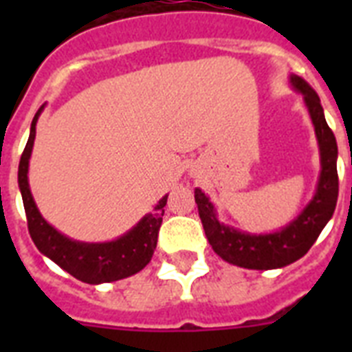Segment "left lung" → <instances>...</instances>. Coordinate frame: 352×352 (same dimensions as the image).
<instances>
[{
    "instance_id": "1",
    "label": "left lung",
    "mask_w": 352,
    "mask_h": 352,
    "mask_svg": "<svg viewBox=\"0 0 352 352\" xmlns=\"http://www.w3.org/2000/svg\"><path fill=\"white\" fill-rule=\"evenodd\" d=\"M290 85L303 96L307 111L311 115L318 148H320V164H322L316 192L305 208L301 210L300 215L281 230L272 234H248L221 223L208 195H204L203 190L195 188V203L208 243L217 256L235 267L250 268V270H272L298 261L314 245V241L331 221L336 208V201H338L336 138L331 127L327 126L316 91L296 74H290Z\"/></svg>"
}]
</instances>
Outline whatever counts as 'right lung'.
Wrapping results in <instances>:
<instances>
[{"mask_svg": "<svg viewBox=\"0 0 352 352\" xmlns=\"http://www.w3.org/2000/svg\"><path fill=\"white\" fill-rule=\"evenodd\" d=\"M41 111H43V106L38 109L32 118L29 140H27V146H25L21 160H19L18 170L19 192L23 199L29 234L34 241L36 248L51 261L56 263L58 267L63 268L65 272L89 285L118 281V279L129 278L133 274L140 272L153 256L168 195L160 199L153 212L144 215L131 230L113 241L84 243V241H74L67 235H63L62 232H58L40 214L34 197L30 193L29 175H27L30 153H32L36 138V124H38Z\"/></svg>", "mask_w": 352, "mask_h": 352, "instance_id": "1", "label": "right lung"}]
</instances>
